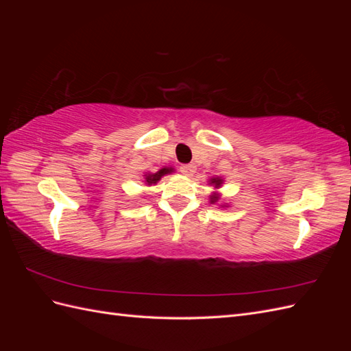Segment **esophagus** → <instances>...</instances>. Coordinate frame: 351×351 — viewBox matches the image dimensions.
Returning a JSON list of instances; mask_svg holds the SVG:
<instances>
[{"label": "esophagus", "mask_w": 351, "mask_h": 351, "mask_svg": "<svg viewBox=\"0 0 351 351\" xmlns=\"http://www.w3.org/2000/svg\"><path fill=\"white\" fill-rule=\"evenodd\" d=\"M180 171H182L184 176H193L195 171H196V167L193 164H184L180 167Z\"/></svg>", "instance_id": "esophagus-1"}]
</instances>
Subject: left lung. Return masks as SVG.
Segmentation results:
<instances>
[{
  "instance_id": "8db88e82",
  "label": "left lung",
  "mask_w": 351,
  "mask_h": 351,
  "mask_svg": "<svg viewBox=\"0 0 351 351\" xmlns=\"http://www.w3.org/2000/svg\"><path fill=\"white\" fill-rule=\"evenodd\" d=\"M222 182H224V180L219 178V177H215V178H210V183H209V184H212L215 189H219L221 184H222ZM209 197H210V204H215V202L219 200V195H218L217 192L212 193Z\"/></svg>"
}]
</instances>
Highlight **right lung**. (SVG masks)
<instances>
[{"label":"right lung","instance_id":"right-lung-1","mask_svg":"<svg viewBox=\"0 0 351 351\" xmlns=\"http://www.w3.org/2000/svg\"><path fill=\"white\" fill-rule=\"evenodd\" d=\"M174 171V168H171V167H164V168H161L159 169L158 173H154V174H145V183L147 184V186H152V184H156L159 180H161V177L162 176H165V174H171Z\"/></svg>","mask_w":351,"mask_h":351}]
</instances>
